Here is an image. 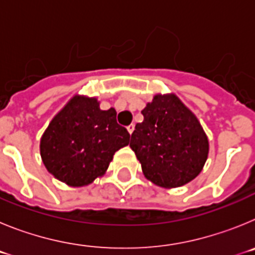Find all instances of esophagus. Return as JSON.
<instances>
[{
  "instance_id": "1",
  "label": "esophagus",
  "mask_w": 255,
  "mask_h": 255,
  "mask_svg": "<svg viewBox=\"0 0 255 255\" xmlns=\"http://www.w3.org/2000/svg\"><path fill=\"white\" fill-rule=\"evenodd\" d=\"M134 129H135V125H134V124H131V125L128 126V131H129L130 134H132V131H134Z\"/></svg>"
}]
</instances>
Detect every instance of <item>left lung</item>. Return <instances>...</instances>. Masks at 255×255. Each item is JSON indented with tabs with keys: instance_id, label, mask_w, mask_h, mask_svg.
<instances>
[{
	"instance_id": "left-lung-1",
	"label": "left lung",
	"mask_w": 255,
	"mask_h": 255,
	"mask_svg": "<svg viewBox=\"0 0 255 255\" xmlns=\"http://www.w3.org/2000/svg\"><path fill=\"white\" fill-rule=\"evenodd\" d=\"M130 148L144 176L164 189L185 185L200 173L209 143L199 120L176 94H155L141 111Z\"/></svg>"
}]
</instances>
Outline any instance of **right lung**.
Masks as SVG:
<instances>
[{
  "instance_id": "right-lung-1",
  "label": "right lung",
  "mask_w": 255,
  "mask_h": 255,
  "mask_svg": "<svg viewBox=\"0 0 255 255\" xmlns=\"http://www.w3.org/2000/svg\"><path fill=\"white\" fill-rule=\"evenodd\" d=\"M130 134L116 121L115 108L103 111L94 97L74 96L40 138L47 171L73 188L103 176L115 152L129 144Z\"/></svg>"
}]
</instances>
